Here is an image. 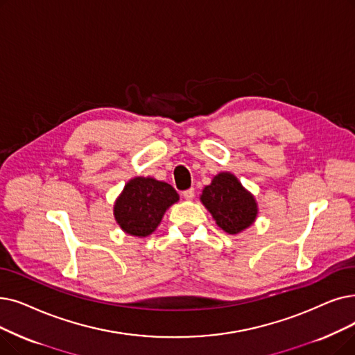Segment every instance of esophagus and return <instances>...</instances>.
<instances>
[{"label":"esophagus","instance_id":"esophagus-1","mask_svg":"<svg viewBox=\"0 0 355 355\" xmlns=\"http://www.w3.org/2000/svg\"><path fill=\"white\" fill-rule=\"evenodd\" d=\"M194 196H196L194 189H189V190H186V191H182V197L186 198V200H193Z\"/></svg>","mask_w":355,"mask_h":355}]
</instances>
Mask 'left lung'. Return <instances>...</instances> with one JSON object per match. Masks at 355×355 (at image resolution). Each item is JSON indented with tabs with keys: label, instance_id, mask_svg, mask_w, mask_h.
I'll return each instance as SVG.
<instances>
[{
	"label": "left lung",
	"instance_id": "obj_1",
	"mask_svg": "<svg viewBox=\"0 0 355 355\" xmlns=\"http://www.w3.org/2000/svg\"><path fill=\"white\" fill-rule=\"evenodd\" d=\"M200 202L210 211L222 230L238 235L257 220L258 203L232 173H219L200 194Z\"/></svg>",
	"mask_w": 355,
	"mask_h": 355
}]
</instances>
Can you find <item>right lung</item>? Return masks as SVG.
Segmentation results:
<instances>
[{
  "mask_svg": "<svg viewBox=\"0 0 355 355\" xmlns=\"http://www.w3.org/2000/svg\"><path fill=\"white\" fill-rule=\"evenodd\" d=\"M178 200V193L168 182L152 177H135L116 198L113 214L123 232L146 238L155 232L165 211Z\"/></svg>",
  "mask_w": 355,
  "mask_h": 355,
  "instance_id": "obj_1",
  "label": "right lung"
}]
</instances>
